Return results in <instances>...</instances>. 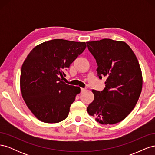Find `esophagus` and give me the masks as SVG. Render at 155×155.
<instances>
[{
    "mask_svg": "<svg viewBox=\"0 0 155 155\" xmlns=\"http://www.w3.org/2000/svg\"><path fill=\"white\" fill-rule=\"evenodd\" d=\"M85 91H86V89H85V88H81V92H85Z\"/></svg>",
    "mask_w": 155,
    "mask_h": 155,
    "instance_id": "esophagus-1",
    "label": "esophagus"
}]
</instances>
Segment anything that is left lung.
<instances>
[{"label": "left lung", "mask_w": 155, "mask_h": 155, "mask_svg": "<svg viewBox=\"0 0 155 155\" xmlns=\"http://www.w3.org/2000/svg\"><path fill=\"white\" fill-rule=\"evenodd\" d=\"M87 45L96 60L97 76L106 79L104 91H92L94 98L87 107L88 113L103 125L120 122L133 110L142 92L138 61L124 41L104 39Z\"/></svg>", "instance_id": "obj_1"}]
</instances>
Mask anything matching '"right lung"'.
<instances>
[{"label": "right lung", "mask_w": 155, "mask_h": 155, "mask_svg": "<svg viewBox=\"0 0 155 155\" xmlns=\"http://www.w3.org/2000/svg\"><path fill=\"white\" fill-rule=\"evenodd\" d=\"M86 47L85 42L56 39L36 46L28 55L21 68V91L39 120L55 124L67 118L81 89L67 85L61 78Z\"/></svg>", "instance_id": "add662e5"}]
</instances>
